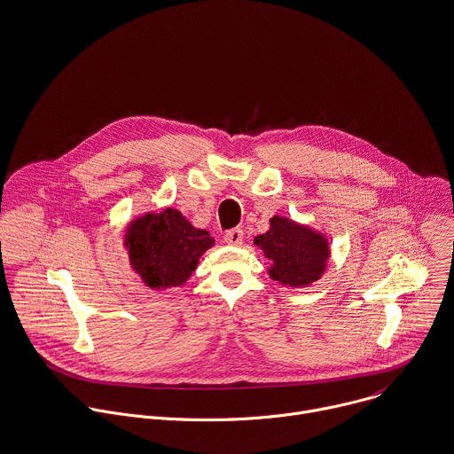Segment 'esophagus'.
I'll return each instance as SVG.
<instances>
[{
    "label": "esophagus",
    "instance_id": "obj_1",
    "mask_svg": "<svg viewBox=\"0 0 454 454\" xmlns=\"http://www.w3.org/2000/svg\"><path fill=\"white\" fill-rule=\"evenodd\" d=\"M242 239H244V231L240 228H233V230H228L224 233V242L230 244V246L242 244Z\"/></svg>",
    "mask_w": 454,
    "mask_h": 454
}]
</instances>
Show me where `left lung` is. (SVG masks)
Returning <instances> with one entry per match:
<instances>
[{
  "label": "left lung",
  "mask_w": 454,
  "mask_h": 454,
  "mask_svg": "<svg viewBox=\"0 0 454 454\" xmlns=\"http://www.w3.org/2000/svg\"><path fill=\"white\" fill-rule=\"evenodd\" d=\"M254 244L272 263L270 278L285 286H306L320 279L329 258L324 235L279 215L270 219V230L258 235Z\"/></svg>",
  "instance_id": "left-lung-1"
}]
</instances>
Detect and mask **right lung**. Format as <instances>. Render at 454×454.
Wrapping results in <instances>:
<instances>
[{
    "instance_id": "obj_1",
    "label": "right lung",
    "mask_w": 454,
    "mask_h": 454,
    "mask_svg": "<svg viewBox=\"0 0 454 454\" xmlns=\"http://www.w3.org/2000/svg\"><path fill=\"white\" fill-rule=\"evenodd\" d=\"M125 246L143 281L152 288H168L187 281L214 239L196 230L178 210L166 208L136 219L127 230Z\"/></svg>"
}]
</instances>
